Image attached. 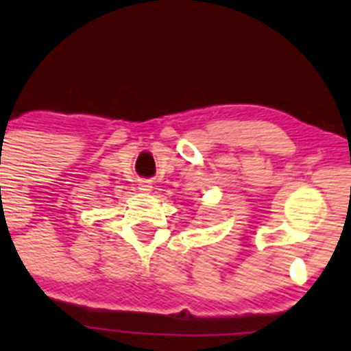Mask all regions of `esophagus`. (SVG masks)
Instances as JSON below:
<instances>
[{
	"label": "esophagus",
	"mask_w": 351,
	"mask_h": 351,
	"mask_svg": "<svg viewBox=\"0 0 351 351\" xmlns=\"http://www.w3.org/2000/svg\"><path fill=\"white\" fill-rule=\"evenodd\" d=\"M139 190H143V192H149V190H151L149 182H141L139 183Z\"/></svg>",
	"instance_id": "34e87169"
}]
</instances>
